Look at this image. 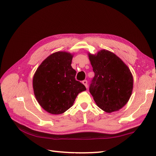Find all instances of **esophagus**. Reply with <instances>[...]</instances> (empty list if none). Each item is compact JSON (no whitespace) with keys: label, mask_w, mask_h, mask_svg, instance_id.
Here are the masks:
<instances>
[{"label":"esophagus","mask_w":156,"mask_h":156,"mask_svg":"<svg viewBox=\"0 0 156 156\" xmlns=\"http://www.w3.org/2000/svg\"><path fill=\"white\" fill-rule=\"evenodd\" d=\"M83 84H84V86L86 87V88H88V82H87V80H84V81H83Z\"/></svg>","instance_id":"1"}]
</instances>
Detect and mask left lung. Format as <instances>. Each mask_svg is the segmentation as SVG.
Segmentation results:
<instances>
[{
  "instance_id": "obj_1",
  "label": "left lung",
  "mask_w": 156,
  "mask_h": 156,
  "mask_svg": "<svg viewBox=\"0 0 156 156\" xmlns=\"http://www.w3.org/2000/svg\"><path fill=\"white\" fill-rule=\"evenodd\" d=\"M88 55L95 73L89 88L94 100L106 112L120 110L129 101L133 91V78L129 68L108 50Z\"/></svg>"
}]
</instances>
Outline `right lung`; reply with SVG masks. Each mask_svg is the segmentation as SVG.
I'll return each instance as SVG.
<instances>
[{
  "label": "right lung",
  "instance_id": "right-lung-1",
  "mask_svg": "<svg viewBox=\"0 0 156 156\" xmlns=\"http://www.w3.org/2000/svg\"><path fill=\"white\" fill-rule=\"evenodd\" d=\"M73 55L58 51L48 56L37 68L32 79L34 96L40 105L53 115L64 113L72 107L78 94L86 90L75 80L72 67Z\"/></svg>",
  "mask_w": 156,
  "mask_h": 156
}]
</instances>
